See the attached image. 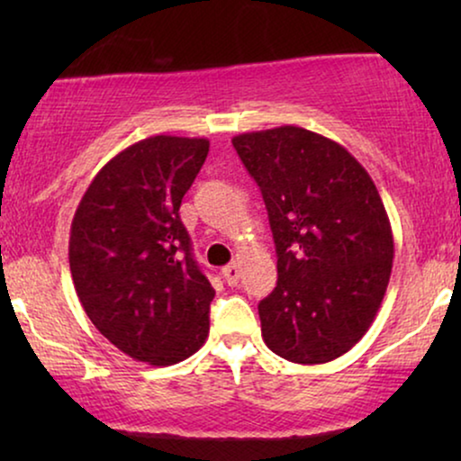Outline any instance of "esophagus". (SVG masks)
Segmentation results:
<instances>
[{"mask_svg":"<svg viewBox=\"0 0 461 461\" xmlns=\"http://www.w3.org/2000/svg\"><path fill=\"white\" fill-rule=\"evenodd\" d=\"M222 275H224V279H226V283H229L230 287L237 285L239 276H241V273H239L237 264H229V267H224V268H222Z\"/></svg>","mask_w":461,"mask_h":461,"instance_id":"1","label":"esophagus"}]
</instances>
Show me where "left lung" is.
<instances>
[{"label": "left lung", "instance_id": "left-lung-1", "mask_svg": "<svg viewBox=\"0 0 461 461\" xmlns=\"http://www.w3.org/2000/svg\"><path fill=\"white\" fill-rule=\"evenodd\" d=\"M258 182L276 249V287L258 304L264 342L292 363L348 352L386 294L394 239L382 197L342 144L281 128L232 138Z\"/></svg>", "mask_w": 461, "mask_h": 461}]
</instances>
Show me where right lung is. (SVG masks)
I'll use <instances>...</instances> for the list:
<instances>
[{
	"label": "right lung",
	"mask_w": 461,
	"mask_h": 461,
	"mask_svg": "<svg viewBox=\"0 0 461 461\" xmlns=\"http://www.w3.org/2000/svg\"><path fill=\"white\" fill-rule=\"evenodd\" d=\"M210 140L150 136L113 157L81 197L68 264L94 327L136 361L166 367L210 333L212 283L193 258L180 203Z\"/></svg>",
	"instance_id": "1"
}]
</instances>
